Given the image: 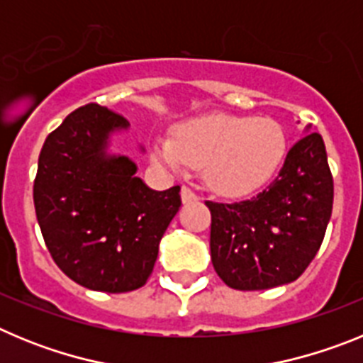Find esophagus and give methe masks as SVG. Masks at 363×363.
I'll use <instances>...</instances> for the list:
<instances>
[{
    "mask_svg": "<svg viewBox=\"0 0 363 363\" xmlns=\"http://www.w3.org/2000/svg\"><path fill=\"white\" fill-rule=\"evenodd\" d=\"M179 194H182V201H184V203H191V201L198 200L196 194H194L189 187H182V192H179Z\"/></svg>",
    "mask_w": 363,
    "mask_h": 363,
    "instance_id": "1",
    "label": "esophagus"
}]
</instances>
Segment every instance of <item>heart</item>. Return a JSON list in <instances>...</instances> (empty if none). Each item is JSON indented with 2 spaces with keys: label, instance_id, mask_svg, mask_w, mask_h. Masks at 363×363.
<instances>
[{
  "label": "heart",
  "instance_id": "1",
  "mask_svg": "<svg viewBox=\"0 0 363 363\" xmlns=\"http://www.w3.org/2000/svg\"><path fill=\"white\" fill-rule=\"evenodd\" d=\"M287 149L284 127L271 118L213 112L179 123L172 138L152 143V160L174 174L203 167L205 182L223 196H245L264 187Z\"/></svg>",
  "mask_w": 363,
  "mask_h": 363
}]
</instances>
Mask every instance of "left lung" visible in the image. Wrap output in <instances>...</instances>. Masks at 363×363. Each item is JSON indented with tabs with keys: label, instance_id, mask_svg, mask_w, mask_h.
I'll list each match as a JSON object with an SVG mask.
<instances>
[{
	"label": "left lung",
	"instance_id": "left-lung-1",
	"mask_svg": "<svg viewBox=\"0 0 363 363\" xmlns=\"http://www.w3.org/2000/svg\"><path fill=\"white\" fill-rule=\"evenodd\" d=\"M278 178L251 200L213 203L214 271L238 291L272 289L306 271L333 211V176L323 140L307 125Z\"/></svg>",
	"mask_w": 363,
	"mask_h": 363
}]
</instances>
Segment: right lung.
<instances>
[{"label":"right lung","mask_w":363,"mask_h":363,"mask_svg":"<svg viewBox=\"0 0 363 363\" xmlns=\"http://www.w3.org/2000/svg\"><path fill=\"white\" fill-rule=\"evenodd\" d=\"M129 127L89 104L47 136L38 160L34 207L47 249L70 280L92 291L145 285L182 205L178 185L154 191L129 156L112 152V136Z\"/></svg>","instance_id":"add662e5"}]
</instances>
